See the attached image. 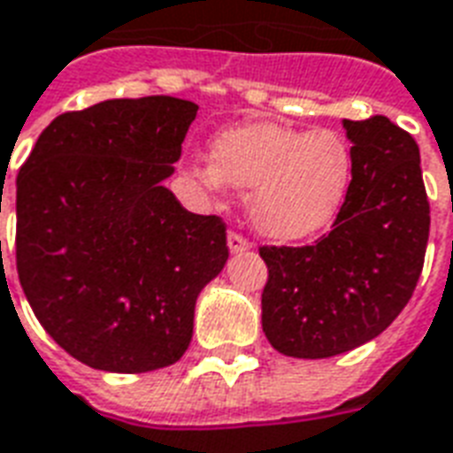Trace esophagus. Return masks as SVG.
<instances>
[{"instance_id":"1","label":"esophagus","mask_w":453,"mask_h":453,"mask_svg":"<svg viewBox=\"0 0 453 453\" xmlns=\"http://www.w3.org/2000/svg\"><path fill=\"white\" fill-rule=\"evenodd\" d=\"M226 246H229V253L239 255V253H246L248 248H250V243H248L241 234H234V231H231L229 236H226Z\"/></svg>"}]
</instances>
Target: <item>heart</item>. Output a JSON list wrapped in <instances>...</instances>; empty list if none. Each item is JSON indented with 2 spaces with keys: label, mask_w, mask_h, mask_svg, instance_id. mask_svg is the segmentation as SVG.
<instances>
[{
  "label": "heart",
  "mask_w": 453,
  "mask_h": 453,
  "mask_svg": "<svg viewBox=\"0 0 453 453\" xmlns=\"http://www.w3.org/2000/svg\"><path fill=\"white\" fill-rule=\"evenodd\" d=\"M210 190H246V212L265 239L291 243L327 226L353 179L349 141L332 128L281 124L229 128L210 145V165L196 166Z\"/></svg>",
  "instance_id": "b5f03b06"
}]
</instances>
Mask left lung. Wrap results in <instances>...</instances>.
Masks as SVG:
<instances>
[{
	"instance_id": "left-lung-1",
	"label": "left lung",
	"mask_w": 453,
	"mask_h": 453,
	"mask_svg": "<svg viewBox=\"0 0 453 453\" xmlns=\"http://www.w3.org/2000/svg\"><path fill=\"white\" fill-rule=\"evenodd\" d=\"M353 179L332 231L303 248H260L263 332L291 358L353 351L413 296L430 236L420 150L387 117L343 119Z\"/></svg>"
}]
</instances>
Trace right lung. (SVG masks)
<instances>
[{
    "label": "right lung",
    "instance_id": "obj_1",
    "mask_svg": "<svg viewBox=\"0 0 453 453\" xmlns=\"http://www.w3.org/2000/svg\"><path fill=\"white\" fill-rule=\"evenodd\" d=\"M198 104L104 100L47 126L16 179V267L45 332L104 372H150L188 349L200 291L226 265L219 217L165 186Z\"/></svg>",
    "mask_w": 453,
    "mask_h": 453
}]
</instances>
